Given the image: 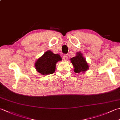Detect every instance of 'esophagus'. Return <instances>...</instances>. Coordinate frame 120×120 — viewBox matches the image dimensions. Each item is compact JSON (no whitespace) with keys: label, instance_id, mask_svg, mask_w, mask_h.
<instances>
[{"label":"esophagus","instance_id":"1","mask_svg":"<svg viewBox=\"0 0 120 120\" xmlns=\"http://www.w3.org/2000/svg\"><path fill=\"white\" fill-rule=\"evenodd\" d=\"M68 57L67 55H64L63 56V59L64 60H68Z\"/></svg>","mask_w":120,"mask_h":120}]
</instances>
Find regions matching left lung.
<instances>
[{
    "mask_svg": "<svg viewBox=\"0 0 120 120\" xmlns=\"http://www.w3.org/2000/svg\"><path fill=\"white\" fill-rule=\"evenodd\" d=\"M71 62L74 67V71L76 73H84L89 69V65L86 59L83 57L82 53L77 52L76 56L71 58Z\"/></svg>",
    "mask_w": 120,
    "mask_h": 120,
    "instance_id": "left-lung-1",
    "label": "left lung"
}]
</instances>
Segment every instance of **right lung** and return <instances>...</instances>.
<instances>
[{
    "label": "right lung",
    "mask_w": 120,
    "mask_h": 120,
    "mask_svg": "<svg viewBox=\"0 0 120 120\" xmlns=\"http://www.w3.org/2000/svg\"><path fill=\"white\" fill-rule=\"evenodd\" d=\"M61 60L62 58L59 55L47 50L36 61L35 69L42 75L51 74L55 72L56 63Z\"/></svg>",
    "instance_id": "1"
}]
</instances>
